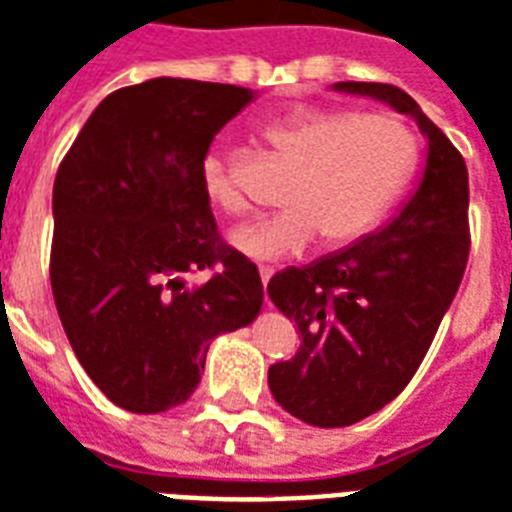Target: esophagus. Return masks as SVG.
Listing matches in <instances>:
<instances>
[{"instance_id":"esophagus-1","label":"esophagus","mask_w":512,"mask_h":512,"mask_svg":"<svg viewBox=\"0 0 512 512\" xmlns=\"http://www.w3.org/2000/svg\"><path fill=\"white\" fill-rule=\"evenodd\" d=\"M259 278H261V286L267 288V283H270V278H272V270H270V267H261V270H259Z\"/></svg>"}]
</instances>
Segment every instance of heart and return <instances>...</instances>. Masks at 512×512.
Listing matches in <instances>:
<instances>
[{"instance_id": "1", "label": "heart", "mask_w": 512, "mask_h": 512, "mask_svg": "<svg viewBox=\"0 0 512 512\" xmlns=\"http://www.w3.org/2000/svg\"><path fill=\"white\" fill-rule=\"evenodd\" d=\"M261 134L294 164V175L283 194V213L234 229L229 237L242 256L256 261L294 256L318 234L326 245L361 237L386 213L418 161L416 134L391 113L305 107L270 118ZM202 186L218 210H248L221 159H205Z\"/></svg>"}]
</instances>
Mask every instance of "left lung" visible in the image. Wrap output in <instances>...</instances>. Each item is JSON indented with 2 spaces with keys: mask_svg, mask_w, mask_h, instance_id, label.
<instances>
[{
  "mask_svg": "<svg viewBox=\"0 0 512 512\" xmlns=\"http://www.w3.org/2000/svg\"><path fill=\"white\" fill-rule=\"evenodd\" d=\"M410 115L426 137L416 191L378 232L305 267L272 275L267 294L302 345L270 367L286 413L313 426H351L378 413L416 375L470 256V180L453 142L418 102L388 83H334Z\"/></svg>",
  "mask_w": 512,
  "mask_h": 512,
  "instance_id": "left-lung-1",
  "label": "left lung"
}]
</instances>
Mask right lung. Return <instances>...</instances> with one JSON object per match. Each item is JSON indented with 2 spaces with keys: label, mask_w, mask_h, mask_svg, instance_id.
Segmentation results:
<instances>
[{
  "label": "right lung",
  "mask_w": 512,
  "mask_h": 512,
  "mask_svg": "<svg viewBox=\"0 0 512 512\" xmlns=\"http://www.w3.org/2000/svg\"><path fill=\"white\" fill-rule=\"evenodd\" d=\"M253 99L183 78L118 88L56 172V310L88 378L129 413L186 402L210 340L259 315V270L221 242L202 186L210 142ZM197 269L214 275L191 284Z\"/></svg>",
  "instance_id": "add662e5"
}]
</instances>
